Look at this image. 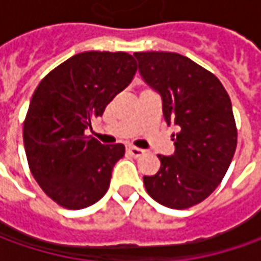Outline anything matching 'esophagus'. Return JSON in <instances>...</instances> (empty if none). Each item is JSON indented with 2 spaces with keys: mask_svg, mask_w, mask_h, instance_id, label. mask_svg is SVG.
Here are the masks:
<instances>
[{
  "mask_svg": "<svg viewBox=\"0 0 261 261\" xmlns=\"http://www.w3.org/2000/svg\"><path fill=\"white\" fill-rule=\"evenodd\" d=\"M127 152L130 154L132 156H135V158H138V156L144 155V149H141V148H136V146H127Z\"/></svg>",
  "mask_w": 261,
  "mask_h": 261,
  "instance_id": "obj_1",
  "label": "esophagus"
}]
</instances>
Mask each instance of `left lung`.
Masks as SVG:
<instances>
[{"instance_id": "8db88e82", "label": "left lung", "mask_w": 261, "mask_h": 261, "mask_svg": "<svg viewBox=\"0 0 261 261\" xmlns=\"http://www.w3.org/2000/svg\"><path fill=\"white\" fill-rule=\"evenodd\" d=\"M139 72L161 94L166 122H174L175 151L144 175L148 195L171 209L205 200L222 181L237 148L229 95L211 71L174 52H135ZM174 136V135H173Z\"/></svg>"}]
</instances>
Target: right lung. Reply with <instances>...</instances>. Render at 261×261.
<instances>
[{
	"label": "right lung",
	"instance_id": "right-lung-1",
	"mask_svg": "<svg viewBox=\"0 0 261 261\" xmlns=\"http://www.w3.org/2000/svg\"><path fill=\"white\" fill-rule=\"evenodd\" d=\"M136 69L126 52H83L36 88L23 125L25 155L37 185L58 205L83 209L106 195L125 146L101 145L86 130L130 84Z\"/></svg>",
	"mask_w": 261,
	"mask_h": 261
}]
</instances>
